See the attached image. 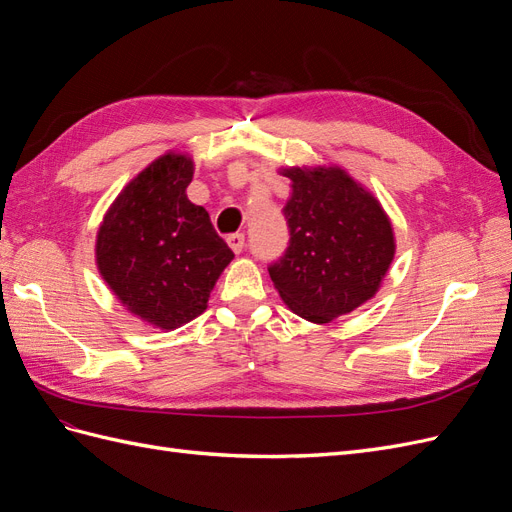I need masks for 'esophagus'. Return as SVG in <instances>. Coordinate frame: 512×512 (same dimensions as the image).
<instances>
[{"instance_id":"esophagus-1","label":"esophagus","mask_w":512,"mask_h":512,"mask_svg":"<svg viewBox=\"0 0 512 512\" xmlns=\"http://www.w3.org/2000/svg\"><path fill=\"white\" fill-rule=\"evenodd\" d=\"M226 243H228V247H230L232 252L241 254V252H243V245H245V237L239 235V232H237V235H230V237L226 239Z\"/></svg>"}]
</instances>
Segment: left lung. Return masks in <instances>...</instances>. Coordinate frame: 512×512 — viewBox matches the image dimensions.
<instances>
[{
  "mask_svg": "<svg viewBox=\"0 0 512 512\" xmlns=\"http://www.w3.org/2000/svg\"><path fill=\"white\" fill-rule=\"evenodd\" d=\"M280 175L292 188L290 245L269 275L288 309L327 324L376 297L395 258V230L380 200L342 166H280Z\"/></svg>",
  "mask_w": 512,
  "mask_h": 512,
  "instance_id": "obj_1",
  "label": "left lung"
}]
</instances>
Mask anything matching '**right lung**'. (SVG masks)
Segmentation results:
<instances>
[{"instance_id":"add662e5","label":"right lung","mask_w":512,"mask_h":512,"mask_svg":"<svg viewBox=\"0 0 512 512\" xmlns=\"http://www.w3.org/2000/svg\"><path fill=\"white\" fill-rule=\"evenodd\" d=\"M192 177L190 153H162L123 185L96 235L104 284L126 312L160 331L203 314L235 258L205 207L188 198Z\"/></svg>"}]
</instances>
